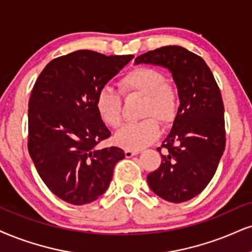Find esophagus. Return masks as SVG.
<instances>
[{
	"label": "esophagus",
	"instance_id": "obj_1",
	"mask_svg": "<svg viewBox=\"0 0 252 252\" xmlns=\"http://www.w3.org/2000/svg\"><path fill=\"white\" fill-rule=\"evenodd\" d=\"M139 150H125V155H126V158H131V157H133V155H136V154H139Z\"/></svg>",
	"mask_w": 252,
	"mask_h": 252
}]
</instances>
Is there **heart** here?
I'll return each instance as SVG.
<instances>
[{"label":"heart","instance_id":"1","mask_svg":"<svg viewBox=\"0 0 252 252\" xmlns=\"http://www.w3.org/2000/svg\"><path fill=\"white\" fill-rule=\"evenodd\" d=\"M124 94L145 95L142 117L146 119L127 124L116 133L114 142L126 150H141L152 144L160 134L157 117L163 125L175 119L179 110V94L174 86L167 83L161 71L150 66H136L119 80ZM95 110L100 119L110 127L120 126L123 121V98L110 86H104L95 95Z\"/></svg>","mask_w":252,"mask_h":252}]
</instances>
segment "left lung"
Listing matches in <instances>:
<instances>
[{
	"instance_id": "8db88e82",
	"label": "left lung",
	"mask_w": 252,
	"mask_h": 252,
	"mask_svg": "<svg viewBox=\"0 0 252 252\" xmlns=\"http://www.w3.org/2000/svg\"><path fill=\"white\" fill-rule=\"evenodd\" d=\"M167 67L178 88L180 106L172 129L158 151L159 168L147 175L158 196L174 203L195 197L213 179L225 147L224 106L212 71L200 56L178 45L155 49L135 64Z\"/></svg>"
}]
</instances>
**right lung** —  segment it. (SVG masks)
<instances>
[{"instance_id":"1","label":"right lung","mask_w":252,"mask_h":252,"mask_svg":"<svg viewBox=\"0 0 252 252\" xmlns=\"http://www.w3.org/2000/svg\"><path fill=\"white\" fill-rule=\"evenodd\" d=\"M134 56L78 50L52 60L33 85L28 110V151L40 179L74 206L95 201L110 186L125 153L99 150L111 132L95 110V95Z\"/></svg>"}]
</instances>
